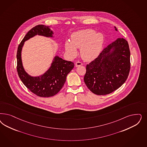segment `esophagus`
<instances>
[{
	"label": "esophagus",
	"mask_w": 147,
	"mask_h": 147,
	"mask_svg": "<svg viewBox=\"0 0 147 147\" xmlns=\"http://www.w3.org/2000/svg\"><path fill=\"white\" fill-rule=\"evenodd\" d=\"M83 65V63H82V62H79V61L76 62V63H75V66H76V67L81 66V65Z\"/></svg>",
	"instance_id": "obj_1"
}]
</instances>
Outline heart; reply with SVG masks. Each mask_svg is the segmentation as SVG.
<instances>
[{
  "instance_id": "1",
  "label": "heart",
  "mask_w": 147,
  "mask_h": 147,
  "mask_svg": "<svg viewBox=\"0 0 147 147\" xmlns=\"http://www.w3.org/2000/svg\"><path fill=\"white\" fill-rule=\"evenodd\" d=\"M70 42L66 41L65 49L71 57L77 55V49H81V56L86 61H91L98 56L104 43V37L100 32L92 29H86L71 34Z\"/></svg>"
}]
</instances>
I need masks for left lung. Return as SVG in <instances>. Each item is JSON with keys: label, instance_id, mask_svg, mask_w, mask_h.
<instances>
[{"label": "left lung", "instance_id": "left-lung-1", "mask_svg": "<svg viewBox=\"0 0 147 147\" xmlns=\"http://www.w3.org/2000/svg\"><path fill=\"white\" fill-rule=\"evenodd\" d=\"M112 49L113 50L111 52ZM130 69V52L128 42L123 38H117L86 65L84 81L94 94L107 95L123 85Z\"/></svg>", "mask_w": 147, "mask_h": 147}]
</instances>
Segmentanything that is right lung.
I'll use <instances>...</instances> for the list:
<instances>
[{
	"mask_svg": "<svg viewBox=\"0 0 147 147\" xmlns=\"http://www.w3.org/2000/svg\"><path fill=\"white\" fill-rule=\"evenodd\" d=\"M52 31L49 26L38 25L31 28L19 44L17 52V70L20 79L26 87L34 94L42 97H49L57 94L66 81L67 75L74 67V63L56 56L50 68L44 75L33 77L24 70L21 59V51L24 43L35 35L52 37Z\"/></svg>",
	"mask_w": 147,
	"mask_h": 147,
	"instance_id": "add662e5",
	"label": "right lung"
}]
</instances>
